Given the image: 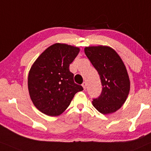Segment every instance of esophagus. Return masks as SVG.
Returning <instances> with one entry per match:
<instances>
[{"label": "esophagus", "mask_w": 151, "mask_h": 151, "mask_svg": "<svg viewBox=\"0 0 151 151\" xmlns=\"http://www.w3.org/2000/svg\"><path fill=\"white\" fill-rule=\"evenodd\" d=\"M82 86H83V89H84V90H86V87H87V83H86V82H83V83L82 84Z\"/></svg>", "instance_id": "1"}]
</instances>
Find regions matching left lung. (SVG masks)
I'll use <instances>...</instances> for the list:
<instances>
[{"instance_id":"8db88e82","label":"left lung","mask_w":151,"mask_h":151,"mask_svg":"<svg viewBox=\"0 0 151 151\" xmlns=\"http://www.w3.org/2000/svg\"><path fill=\"white\" fill-rule=\"evenodd\" d=\"M85 53L100 76L102 92L92 105L102 114L120 109L130 90L129 75L123 61L113 48L105 45L85 47Z\"/></svg>"}]
</instances>
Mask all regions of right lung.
Here are the masks:
<instances>
[{
  "label": "right lung",
  "mask_w": 151,
  "mask_h": 151,
  "mask_svg": "<svg viewBox=\"0 0 151 151\" xmlns=\"http://www.w3.org/2000/svg\"><path fill=\"white\" fill-rule=\"evenodd\" d=\"M80 48L64 43L47 47L34 61L28 76V89L33 104L48 116H58L70 105L74 95L83 90L74 83L69 65Z\"/></svg>",
  "instance_id": "1"
}]
</instances>
